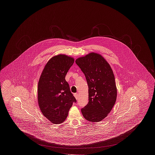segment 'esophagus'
I'll list each match as a JSON object with an SVG mask.
<instances>
[{
	"label": "esophagus",
	"mask_w": 155,
	"mask_h": 155,
	"mask_svg": "<svg viewBox=\"0 0 155 155\" xmlns=\"http://www.w3.org/2000/svg\"><path fill=\"white\" fill-rule=\"evenodd\" d=\"M74 95L75 96V99L77 100L78 99V95L76 93V94H74Z\"/></svg>",
	"instance_id": "1"
}]
</instances>
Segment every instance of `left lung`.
Masks as SVG:
<instances>
[{"mask_svg": "<svg viewBox=\"0 0 155 155\" xmlns=\"http://www.w3.org/2000/svg\"><path fill=\"white\" fill-rule=\"evenodd\" d=\"M85 75L88 85L89 102L81 109L89 121L99 122L107 117L117 99V88L113 71L103 56L90 53L75 60Z\"/></svg>", "mask_w": 155, "mask_h": 155, "instance_id": "1", "label": "left lung"}]
</instances>
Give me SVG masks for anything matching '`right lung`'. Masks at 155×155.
I'll list each match as a JSON object with an SVG mask.
<instances>
[{"label": "right lung", "instance_id": "right-lung-1", "mask_svg": "<svg viewBox=\"0 0 155 155\" xmlns=\"http://www.w3.org/2000/svg\"><path fill=\"white\" fill-rule=\"evenodd\" d=\"M74 62L73 58L60 54L50 59L39 78L38 102L43 115L53 124L66 119L68 111L76 102L65 77Z\"/></svg>", "mask_w": 155, "mask_h": 155}]
</instances>
